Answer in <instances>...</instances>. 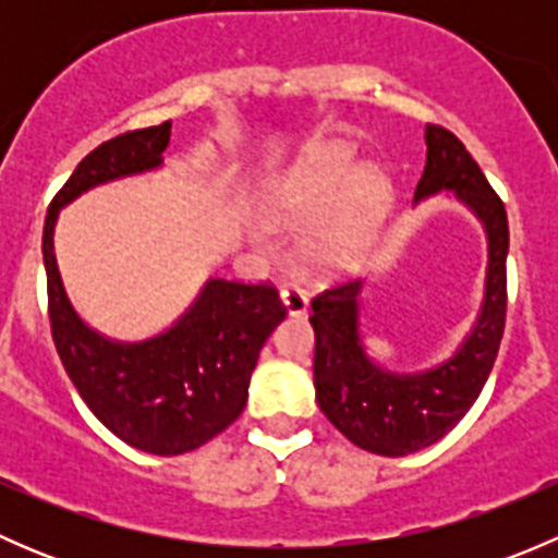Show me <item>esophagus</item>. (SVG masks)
I'll list each match as a JSON object with an SVG mask.
<instances>
[{"mask_svg":"<svg viewBox=\"0 0 558 558\" xmlns=\"http://www.w3.org/2000/svg\"><path fill=\"white\" fill-rule=\"evenodd\" d=\"M280 302H283L286 313L289 315H305L307 311V294L300 286H283V289H280Z\"/></svg>","mask_w":558,"mask_h":558,"instance_id":"obj_1","label":"esophagus"}]
</instances>
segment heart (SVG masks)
<instances>
[{
  "label": "heart",
  "mask_w": 558,
  "mask_h": 558,
  "mask_svg": "<svg viewBox=\"0 0 558 558\" xmlns=\"http://www.w3.org/2000/svg\"><path fill=\"white\" fill-rule=\"evenodd\" d=\"M353 159L342 145H324L264 191L269 227L289 229L319 213L296 232V262L313 272L345 267L373 238L380 221L384 183L369 172L353 174ZM253 238H267L256 227Z\"/></svg>",
  "instance_id": "b5f03b06"
}]
</instances>
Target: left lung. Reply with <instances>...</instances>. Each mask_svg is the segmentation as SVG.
Listing matches in <instances>:
<instances>
[{"label": "left lung", "instance_id": "1", "mask_svg": "<svg viewBox=\"0 0 558 558\" xmlns=\"http://www.w3.org/2000/svg\"><path fill=\"white\" fill-rule=\"evenodd\" d=\"M453 191L486 229L488 267L481 315L459 351L415 375L388 373L359 337L362 280H340L313 296L315 399L326 418L353 442L378 456H408L432 446L459 424L486 386L508 313V213L486 174L448 129L426 126V167L415 199Z\"/></svg>", "mask_w": 558, "mask_h": 558}]
</instances>
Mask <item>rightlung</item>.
I'll use <instances>...</instances> for the list:
<instances>
[{"label": "right lung", "instance_id": "right-lung-1", "mask_svg": "<svg viewBox=\"0 0 558 558\" xmlns=\"http://www.w3.org/2000/svg\"><path fill=\"white\" fill-rule=\"evenodd\" d=\"M170 129V121L134 129L94 148L53 196L43 229L50 331L61 364L112 435L156 456L194 451L238 421L258 351L286 318L275 286L221 278L207 280L172 329L143 342L107 340L70 305L53 253L59 210L94 185L161 167Z\"/></svg>", "mask_w": 558, "mask_h": 558}]
</instances>
